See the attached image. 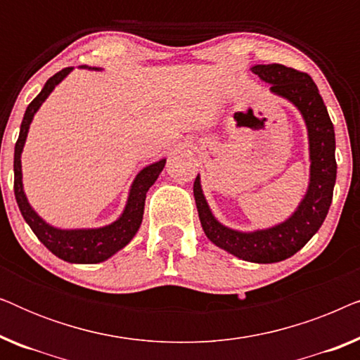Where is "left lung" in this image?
<instances>
[{
	"label": "left lung",
	"instance_id": "1",
	"mask_svg": "<svg viewBox=\"0 0 360 360\" xmlns=\"http://www.w3.org/2000/svg\"><path fill=\"white\" fill-rule=\"evenodd\" d=\"M252 72L269 82L274 93L292 101L307 121L311 157V181L308 193L292 218L275 228L255 233H238L224 228L213 218L201 193L200 176L195 179L193 195L201 226L211 243L243 260L272 264L297 254L326 219L336 184V139L323 98L308 73L280 63L255 65Z\"/></svg>",
	"mask_w": 360,
	"mask_h": 360
}]
</instances>
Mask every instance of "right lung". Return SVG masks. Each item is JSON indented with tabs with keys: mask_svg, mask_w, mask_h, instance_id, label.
I'll use <instances>...</instances> for the list:
<instances>
[{
	"mask_svg": "<svg viewBox=\"0 0 360 360\" xmlns=\"http://www.w3.org/2000/svg\"><path fill=\"white\" fill-rule=\"evenodd\" d=\"M72 67L62 68L56 75L49 78L44 85L42 91L29 103L26 112H24L21 131H19V137L14 146V196H16L19 211H21L22 218L26 223L31 226L34 234L37 239L56 254L58 259L67 260V262L73 264H98L103 260L110 259L112 254L124 248L129 240L134 238V234L139 229L142 223V214H144V203H146V193L147 190L154 185L157 176L164 170L165 160L155 162L149 167H146L139 175L136 176L134 184H132L129 200H127L126 210L122 216L115 223L106 226V228L100 229H75V231H62L56 229L52 226L39 218L34 213V210L29 206L26 195L22 191V180H21V152L24 147V141H26L29 124H31L34 115L42 105L57 83H60L68 73H70Z\"/></svg>",
	"mask_w": 360,
	"mask_h": 360,
	"instance_id": "right-lung-1",
	"label": "right lung"
}]
</instances>
